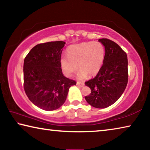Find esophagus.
<instances>
[{"label":"esophagus","mask_w":150,"mask_h":150,"mask_svg":"<svg viewBox=\"0 0 150 150\" xmlns=\"http://www.w3.org/2000/svg\"><path fill=\"white\" fill-rule=\"evenodd\" d=\"M77 85L79 86V87H83L85 85V84L83 83H81V82H77Z\"/></svg>","instance_id":"esophagus-1"}]
</instances>
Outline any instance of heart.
I'll return each mask as SVG.
<instances>
[{
  "mask_svg": "<svg viewBox=\"0 0 150 150\" xmlns=\"http://www.w3.org/2000/svg\"><path fill=\"white\" fill-rule=\"evenodd\" d=\"M67 56L61 59V65L68 77L81 69L79 79H85L87 75L95 76L99 72L105 59V50L100 42H88L72 45L67 49Z\"/></svg>",
  "mask_w": 150,
  "mask_h": 150,
  "instance_id": "1",
  "label": "heart"
}]
</instances>
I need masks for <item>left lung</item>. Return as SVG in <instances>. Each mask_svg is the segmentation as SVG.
Here are the masks:
<instances>
[{
	"instance_id": "1",
	"label": "left lung",
	"mask_w": 150,
	"mask_h": 150,
	"mask_svg": "<svg viewBox=\"0 0 150 150\" xmlns=\"http://www.w3.org/2000/svg\"><path fill=\"white\" fill-rule=\"evenodd\" d=\"M98 42L105 46V59L96 77L85 82L91 93L85 98L93 107L105 108L116 102L125 90L128 80V58L115 42L106 38Z\"/></svg>"
}]
</instances>
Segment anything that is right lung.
Masks as SVG:
<instances>
[{
    "instance_id": "right-lung-1",
    "label": "right lung",
    "mask_w": 150,
    "mask_h": 150,
    "mask_svg": "<svg viewBox=\"0 0 150 150\" xmlns=\"http://www.w3.org/2000/svg\"><path fill=\"white\" fill-rule=\"evenodd\" d=\"M65 42L40 44L30 51L24 62V88L30 100L44 110L62 106L68 91L76 85L62 73L61 56Z\"/></svg>"
}]
</instances>
